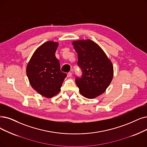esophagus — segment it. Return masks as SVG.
Instances as JSON below:
<instances>
[{"label": "esophagus", "mask_w": 147, "mask_h": 147, "mask_svg": "<svg viewBox=\"0 0 147 147\" xmlns=\"http://www.w3.org/2000/svg\"><path fill=\"white\" fill-rule=\"evenodd\" d=\"M72 75V74L71 72H69V73L67 74V77H69V78L71 77Z\"/></svg>", "instance_id": "34e87169"}]
</instances>
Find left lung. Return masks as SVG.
<instances>
[{"label":"left lung","mask_w":147,"mask_h":147,"mask_svg":"<svg viewBox=\"0 0 147 147\" xmlns=\"http://www.w3.org/2000/svg\"><path fill=\"white\" fill-rule=\"evenodd\" d=\"M78 55V65L83 75L77 77L76 84L83 96L93 99L103 93L113 77L111 61L98 44L90 40L74 41Z\"/></svg>","instance_id":"obj_1"}]
</instances>
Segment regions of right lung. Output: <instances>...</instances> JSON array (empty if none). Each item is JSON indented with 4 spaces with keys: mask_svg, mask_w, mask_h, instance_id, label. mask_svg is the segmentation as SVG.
<instances>
[{
    "mask_svg": "<svg viewBox=\"0 0 147 147\" xmlns=\"http://www.w3.org/2000/svg\"><path fill=\"white\" fill-rule=\"evenodd\" d=\"M58 43L48 41L34 52L26 67V75L33 89L41 95L52 98L60 91L67 74L60 70L55 53Z\"/></svg>",
    "mask_w": 147,
    "mask_h": 147,
    "instance_id": "1",
    "label": "right lung"
}]
</instances>
